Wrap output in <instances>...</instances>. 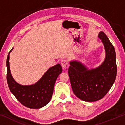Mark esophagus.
<instances>
[{
	"instance_id": "obj_1",
	"label": "esophagus",
	"mask_w": 125,
	"mask_h": 125,
	"mask_svg": "<svg viewBox=\"0 0 125 125\" xmlns=\"http://www.w3.org/2000/svg\"><path fill=\"white\" fill-rule=\"evenodd\" d=\"M68 64V62L67 60H63L61 62V64L63 68H65V67L67 66Z\"/></svg>"
}]
</instances>
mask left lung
Instances as JSON below:
<instances>
[{
	"label": "left lung",
	"instance_id": "obj_1",
	"mask_svg": "<svg viewBox=\"0 0 125 125\" xmlns=\"http://www.w3.org/2000/svg\"><path fill=\"white\" fill-rule=\"evenodd\" d=\"M99 37L104 45L106 58L100 66L88 70L80 62H70L68 75L73 92L78 98L93 102L104 98L115 82L117 74L116 52L114 46L103 32Z\"/></svg>",
	"mask_w": 125,
	"mask_h": 125
}]
</instances>
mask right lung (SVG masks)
<instances>
[{
	"instance_id": "right-lung-1",
	"label": "right lung",
	"mask_w": 125,
	"mask_h": 125,
	"mask_svg": "<svg viewBox=\"0 0 125 125\" xmlns=\"http://www.w3.org/2000/svg\"><path fill=\"white\" fill-rule=\"evenodd\" d=\"M7 60V79L8 86L12 94L20 103L30 109H40L45 106L51 99L56 79L62 72L60 64L48 69L42 77L34 85H21L15 81L9 67V53Z\"/></svg>"
}]
</instances>
